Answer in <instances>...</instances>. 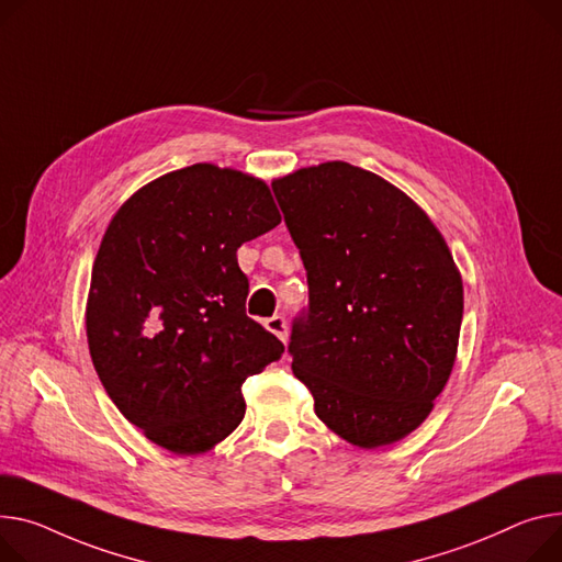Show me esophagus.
Listing matches in <instances>:
<instances>
[{"label": "esophagus", "instance_id": "1", "mask_svg": "<svg viewBox=\"0 0 562 562\" xmlns=\"http://www.w3.org/2000/svg\"><path fill=\"white\" fill-rule=\"evenodd\" d=\"M265 327H267L269 331H273L282 344L286 341V323H284L282 316H271V318H267V321H265Z\"/></svg>", "mask_w": 562, "mask_h": 562}]
</instances>
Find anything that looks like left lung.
Instances as JSON below:
<instances>
[{
    "instance_id": "1",
    "label": "left lung",
    "mask_w": 562,
    "mask_h": 562,
    "mask_svg": "<svg viewBox=\"0 0 562 562\" xmlns=\"http://www.w3.org/2000/svg\"><path fill=\"white\" fill-rule=\"evenodd\" d=\"M310 282L293 375L361 450L416 431L452 375L463 280L427 212L382 176L331 160L273 180Z\"/></svg>"
}]
</instances>
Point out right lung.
Masks as SVG:
<instances>
[{
  "label": "right lung",
  "mask_w": 562,
  "mask_h": 562,
  "mask_svg": "<svg viewBox=\"0 0 562 562\" xmlns=\"http://www.w3.org/2000/svg\"><path fill=\"white\" fill-rule=\"evenodd\" d=\"M282 221L269 184L199 162L169 171L110 218L92 265L86 334L124 418L196 457L246 414L241 384L284 346L246 316L237 248Z\"/></svg>",
  "instance_id": "obj_1"
}]
</instances>
